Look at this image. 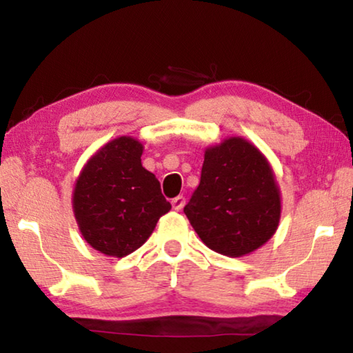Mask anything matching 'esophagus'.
<instances>
[{"mask_svg":"<svg viewBox=\"0 0 353 353\" xmlns=\"http://www.w3.org/2000/svg\"><path fill=\"white\" fill-rule=\"evenodd\" d=\"M185 202H186V199L183 196H176L175 199H172V207L175 210H181L183 207H185Z\"/></svg>","mask_w":353,"mask_h":353,"instance_id":"esophagus-1","label":"esophagus"}]
</instances>
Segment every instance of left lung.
<instances>
[{"label": "left lung", "mask_w": 353, "mask_h": 353, "mask_svg": "<svg viewBox=\"0 0 353 353\" xmlns=\"http://www.w3.org/2000/svg\"><path fill=\"white\" fill-rule=\"evenodd\" d=\"M207 248L226 257H244L276 233L281 191L272 163L243 137L205 148L201 183L185 207Z\"/></svg>", "instance_id": "8db88e82"}]
</instances>
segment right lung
I'll use <instances>...</instances> for the list:
<instances>
[{
	"label": "right lung",
	"instance_id": "add662e5",
	"mask_svg": "<svg viewBox=\"0 0 353 353\" xmlns=\"http://www.w3.org/2000/svg\"><path fill=\"white\" fill-rule=\"evenodd\" d=\"M143 151L137 138H114L86 161L75 180L72 209L80 234L109 257L122 259L141 248L172 209L156 175L143 167Z\"/></svg>",
	"mask_w": 353,
	"mask_h": 353
}]
</instances>
